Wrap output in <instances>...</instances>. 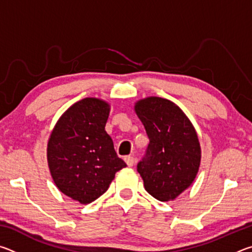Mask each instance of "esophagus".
<instances>
[{"label":"esophagus","instance_id":"esophagus-1","mask_svg":"<svg viewBox=\"0 0 252 252\" xmlns=\"http://www.w3.org/2000/svg\"><path fill=\"white\" fill-rule=\"evenodd\" d=\"M125 161H126V163L129 165V167H132V165L134 164V158L132 156H126L125 158Z\"/></svg>","mask_w":252,"mask_h":252}]
</instances>
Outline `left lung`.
<instances>
[{
    "instance_id": "1",
    "label": "left lung",
    "mask_w": 252,
    "mask_h": 252,
    "mask_svg": "<svg viewBox=\"0 0 252 252\" xmlns=\"http://www.w3.org/2000/svg\"><path fill=\"white\" fill-rule=\"evenodd\" d=\"M136 116L150 140L136 165L144 188L159 201L174 200L193 182L201 149L192 123L177 104L150 96L135 103Z\"/></svg>"
}]
</instances>
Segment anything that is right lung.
<instances>
[{"mask_svg": "<svg viewBox=\"0 0 252 252\" xmlns=\"http://www.w3.org/2000/svg\"><path fill=\"white\" fill-rule=\"evenodd\" d=\"M109 113L105 101L85 97L62 114L50 135L48 163L55 186L82 204L101 197L126 167L104 129Z\"/></svg>", "mask_w": 252, "mask_h": 252, "instance_id": "add662e5", "label": "right lung"}]
</instances>
